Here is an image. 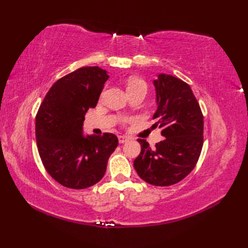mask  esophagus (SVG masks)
<instances>
[{"mask_svg":"<svg viewBox=\"0 0 248 248\" xmlns=\"http://www.w3.org/2000/svg\"><path fill=\"white\" fill-rule=\"evenodd\" d=\"M131 139L129 138V136H125V135H119L118 136V140L120 144H124L127 143V141H129Z\"/></svg>","mask_w":248,"mask_h":248,"instance_id":"esophagus-1","label":"esophagus"}]
</instances>
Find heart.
Masks as SVG:
<instances>
[{"instance_id": "b5f03b06", "label": "heart", "mask_w": 248, "mask_h": 248, "mask_svg": "<svg viewBox=\"0 0 248 248\" xmlns=\"http://www.w3.org/2000/svg\"><path fill=\"white\" fill-rule=\"evenodd\" d=\"M139 87H146L147 88L146 83L143 80H141V78H131L130 80H129V82H128V91H130V89L139 88ZM123 121H124V123H129V121H131V118L124 117Z\"/></svg>"}]
</instances>
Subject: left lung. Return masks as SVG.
I'll return each mask as SVG.
<instances>
[{"label": "left lung", "mask_w": 248, "mask_h": 248, "mask_svg": "<svg viewBox=\"0 0 248 248\" xmlns=\"http://www.w3.org/2000/svg\"><path fill=\"white\" fill-rule=\"evenodd\" d=\"M157 109L154 115L164 140L151 148L139 139L141 150L134 160L138 175L155 186L178 183L191 172L203 145V116L188 84L170 75L154 81Z\"/></svg>", "instance_id": "8db88e82"}]
</instances>
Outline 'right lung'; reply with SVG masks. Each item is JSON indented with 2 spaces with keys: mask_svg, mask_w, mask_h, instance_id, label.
Returning <instances> with one entry per match:
<instances>
[{
  "mask_svg": "<svg viewBox=\"0 0 248 248\" xmlns=\"http://www.w3.org/2000/svg\"><path fill=\"white\" fill-rule=\"evenodd\" d=\"M99 67H82L56 81L36 115V140L41 162L62 186L82 189L103 178L117 136L83 134L88 108H94L108 81Z\"/></svg>",
  "mask_w": 248,
  "mask_h": 248,
  "instance_id": "right-lung-1",
  "label": "right lung"
}]
</instances>
